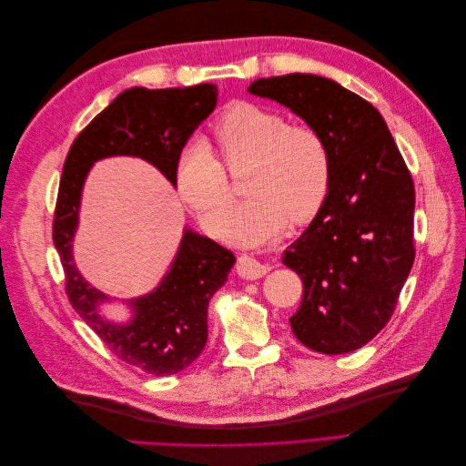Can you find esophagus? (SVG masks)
<instances>
[{
    "instance_id": "34e87169",
    "label": "esophagus",
    "mask_w": 466,
    "mask_h": 466,
    "mask_svg": "<svg viewBox=\"0 0 466 466\" xmlns=\"http://www.w3.org/2000/svg\"><path fill=\"white\" fill-rule=\"evenodd\" d=\"M237 272H238V276H241V278L258 279L264 274L270 272V266L260 262L258 258L250 257V255H241V257L237 258Z\"/></svg>"
}]
</instances>
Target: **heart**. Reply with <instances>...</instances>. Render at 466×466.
Masks as SVG:
<instances>
[{
    "mask_svg": "<svg viewBox=\"0 0 466 466\" xmlns=\"http://www.w3.org/2000/svg\"><path fill=\"white\" fill-rule=\"evenodd\" d=\"M216 136L228 165L252 163L245 194L225 225L235 245L257 247L274 241L293 223L311 219L330 190L332 159L324 137L309 126H289L278 112L255 105H235L219 120ZM177 190L202 228L219 233L233 204L223 165L204 139L180 151Z\"/></svg>",
    "mask_w": 466,
    "mask_h": 466,
    "instance_id": "heart-1",
    "label": "heart"
}]
</instances>
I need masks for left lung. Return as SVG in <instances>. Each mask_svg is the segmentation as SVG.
I'll return each mask as SVG.
<instances>
[{"label":"left lung","mask_w":466,"mask_h":466,"mask_svg":"<svg viewBox=\"0 0 466 466\" xmlns=\"http://www.w3.org/2000/svg\"><path fill=\"white\" fill-rule=\"evenodd\" d=\"M250 95L288 106L329 146L330 190L281 262L303 279L289 322L320 354H348L385 329L414 264V185L380 112L313 74L257 79Z\"/></svg>","instance_id":"obj_1"}]
</instances>
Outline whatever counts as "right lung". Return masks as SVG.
<instances>
[{
  "label": "right lung",
  "mask_w": 466,
  "mask_h": 466,
  "mask_svg": "<svg viewBox=\"0 0 466 466\" xmlns=\"http://www.w3.org/2000/svg\"><path fill=\"white\" fill-rule=\"evenodd\" d=\"M216 105L218 87L211 83L185 89H126L76 137L64 163L52 237L66 272L67 298L112 354L144 373L173 375L202 354L208 303L228 281L237 258L231 250L185 228L157 288L122 299L132 313L130 320H108L98 309L115 298L91 286L74 260L83 187L96 161L118 155L147 161L177 187L178 155Z\"/></svg>",
  "instance_id": "right-lung-1"
}]
</instances>
